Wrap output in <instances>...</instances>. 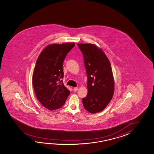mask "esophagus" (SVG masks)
I'll use <instances>...</instances> for the list:
<instances>
[{"instance_id": "1", "label": "esophagus", "mask_w": 154, "mask_h": 154, "mask_svg": "<svg viewBox=\"0 0 154 154\" xmlns=\"http://www.w3.org/2000/svg\"><path fill=\"white\" fill-rule=\"evenodd\" d=\"M78 88H77V87H76V88H74V89H73V90H74V91H78Z\"/></svg>"}]
</instances>
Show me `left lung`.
Wrapping results in <instances>:
<instances>
[{"label": "left lung", "mask_w": 154, "mask_h": 154, "mask_svg": "<svg viewBox=\"0 0 154 154\" xmlns=\"http://www.w3.org/2000/svg\"><path fill=\"white\" fill-rule=\"evenodd\" d=\"M78 46L83 54L88 76V92L82 101L87 111L96 113L106 107L113 96L115 82L111 63L95 45L79 43Z\"/></svg>", "instance_id": "8db88e82"}]
</instances>
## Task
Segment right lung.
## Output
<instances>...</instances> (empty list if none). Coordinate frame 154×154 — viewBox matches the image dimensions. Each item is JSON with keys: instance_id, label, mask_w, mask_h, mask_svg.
Masks as SVG:
<instances>
[{"instance_id": "right-lung-1", "label": "right lung", "mask_w": 154, "mask_h": 154, "mask_svg": "<svg viewBox=\"0 0 154 154\" xmlns=\"http://www.w3.org/2000/svg\"><path fill=\"white\" fill-rule=\"evenodd\" d=\"M74 46V43L49 45L43 49L37 59L33 87L39 102L51 111L62 107L70 94L62 82L63 64Z\"/></svg>"}]
</instances>
